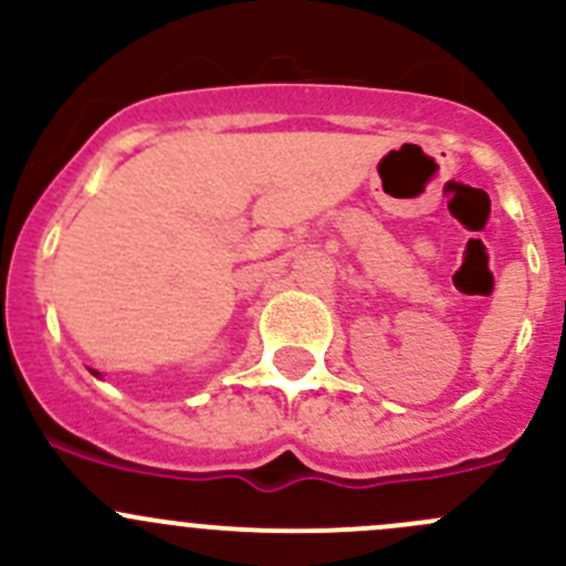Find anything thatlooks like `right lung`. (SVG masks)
Here are the masks:
<instances>
[{
  "mask_svg": "<svg viewBox=\"0 0 566 566\" xmlns=\"http://www.w3.org/2000/svg\"><path fill=\"white\" fill-rule=\"evenodd\" d=\"M95 375H98V373H95Z\"/></svg>",
  "mask_w": 566,
  "mask_h": 566,
  "instance_id": "1",
  "label": "right lung"
}]
</instances>
